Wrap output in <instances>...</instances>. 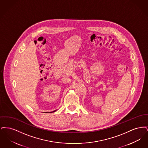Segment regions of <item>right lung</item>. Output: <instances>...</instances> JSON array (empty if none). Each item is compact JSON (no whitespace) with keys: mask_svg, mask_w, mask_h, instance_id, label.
I'll list each match as a JSON object with an SVG mask.
<instances>
[{"mask_svg":"<svg viewBox=\"0 0 148 148\" xmlns=\"http://www.w3.org/2000/svg\"><path fill=\"white\" fill-rule=\"evenodd\" d=\"M56 110H54V111H53V112H50V113H53V112H56Z\"/></svg>","mask_w":148,"mask_h":148,"instance_id":"1","label":"right lung"}]
</instances>
